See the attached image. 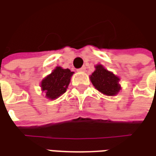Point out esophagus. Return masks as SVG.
Masks as SVG:
<instances>
[{
  "label": "esophagus",
  "mask_w": 156,
  "mask_h": 156,
  "mask_svg": "<svg viewBox=\"0 0 156 156\" xmlns=\"http://www.w3.org/2000/svg\"><path fill=\"white\" fill-rule=\"evenodd\" d=\"M85 70H86V66H82L81 68H79L78 71H79V72H84Z\"/></svg>",
  "instance_id": "1"
}]
</instances>
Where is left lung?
Returning a JSON list of instances; mask_svg holds the SVG:
<instances>
[{
    "label": "left lung",
    "instance_id": "left-lung-1",
    "mask_svg": "<svg viewBox=\"0 0 156 156\" xmlns=\"http://www.w3.org/2000/svg\"><path fill=\"white\" fill-rule=\"evenodd\" d=\"M90 80L97 90L107 96H114L120 90L119 78L105 69L101 65L96 66V71L90 76Z\"/></svg>",
    "mask_w": 156,
    "mask_h": 156
}]
</instances>
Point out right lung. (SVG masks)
I'll return each mask as SVG.
<instances>
[{
	"label": "right lung",
	"mask_w": 156,
	"mask_h": 156,
	"mask_svg": "<svg viewBox=\"0 0 156 156\" xmlns=\"http://www.w3.org/2000/svg\"><path fill=\"white\" fill-rule=\"evenodd\" d=\"M73 72L69 69H63L60 66L56 67L42 81L41 87L46 93V96L50 99H56L64 94L70 83Z\"/></svg>",
	"instance_id": "add662e5"
}]
</instances>
